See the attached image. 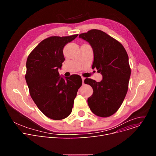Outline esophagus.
Returning a JSON list of instances; mask_svg holds the SVG:
<instances>
[{"mask_svg": "<svg viewBox=\"0 0 156 156\" xmlns=\"http://www.w3.org/2000/svg\"><path fill=\"white\" fill-rule=\"evenodd\" d=\"M84 77H82L81 78V80H82V82H83V84H84Z\"/></svg>", "mask_w": 156, "mask_h": 156, "instance_id": "obj_1", "label": "esophagus"}]
</instances>
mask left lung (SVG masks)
Wrapping results in <instances>:
<instances>
[{
    "label": "left lung",
    "instance_id": "obj_1",
    "mask_svg": "<svg viewBox=\"0 0 156 156\" xmlns=\"http://www.w3.org/2000/svg\"><path fill=\"white\" fill-rule=\"evenodd\" d=\"M90 43L93 49L92 69H96L102 80L96 82L90 78L84 80L93 90L87 99L93 114L101 117L114 114L126 96L131 75L128 56L122 44L99 30H91L79 35Z\"/></svg>",
    "mask_w": 156,
    "mask_h": 156
}]
</instances>
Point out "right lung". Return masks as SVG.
Wrapping results in <instances>:
<instances>
[{
	"mask_svg": "<svg viewBox=\"0 0 156 156\" xmlns=\"http://www.w3.org/2000/svg\"><path fill=\"white\" fill-rule=\"evenodd\" d=\"M78 35L44 39L27 58L25 79L30 96L41 112L52 120H62L71 114L82 84L80 76L72 75L65 80L58 72L65 60L64 46Z\"/></svg>",
	"mask_w": 156,
	"mask_h": 156,
	"instance_id": "right-lung-1",
	"label": "right lung"
}]
</instances>
